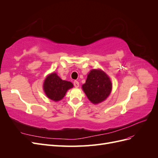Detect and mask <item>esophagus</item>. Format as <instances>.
<instances>
[{"mask_svg":"<svg viewBox=\"0 0 158 158\" xmlns=\"http://www.w3.org/2000/svg\"><path fill=\"white\" fill-rule=\"evenodd\" d=\"M74 85L75 88H78L79 87V82H78V81H74Z\"/></svg>","mask_w":158,"mask_h":158,"instance_id":"1","label":"esophagus"}]
</instances>
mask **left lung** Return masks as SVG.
<instances>
[{
  "mask_svg": "<svg viewBox=\"0 0 158 158\" xmlns=\"http://www.w3.org/2000/svg\"><path fill=\"white\" fill-rule=\"evenodd\" d=\"M82 87L89 101L98 104L106 100L111 94L112 83L106 73L100 69H93Z\"/></svg>",
  "mask_w": 158,
  "mask_h": 158,
  "instance_id": "left-lung-1",
  "label": "left lung"
}]
</instances>
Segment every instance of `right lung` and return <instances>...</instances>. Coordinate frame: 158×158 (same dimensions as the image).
Wrapping results in <instances>:
<instances>
[{
	"label": "right lung",
	"mask_w": 158,
	"mask_h": 158,
	"mask_svg": "<svg viewBox=\"0 0 158 158\" xmlns=\"http://www.w3.org/2000/svg\"><path fill=\"white\" fill-rule=\"evenodd\" d=\"M73 87L70 82L63 80L55 73L47 76L44 83V90L47 98L55 102L63 99L67 90Z\"/></svg>",
	"instance_id": "add662e5"
}]
</instances>
